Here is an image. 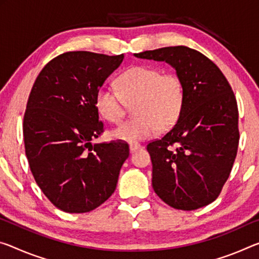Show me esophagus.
Instances as JSON below:
<instances>
[{
  "instance_id": "1",
  "label": "esophagus",
  "mask_w": 259,
  "mask_h": 259,
  "mask_svg": "<svg viewBox=\"0 0 259 259\" xmlns=\"http://www.w3.org/2000/svg\"><path fill=\"white\" fill-rule=\"evenodd\" d=\"M129 149H130L131 153H134V152H137L138 150H141L142 146L139 145V144H130L129 145Z\"/></svg>"
}]
</instances>
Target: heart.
Here are the masks:
<instances>
[{"instance_id":"1","label":"heart","mask_w":259,"mask_h":259,"mask_svg":"<svg viewBox=\"0 0 259 259\" xmlns=\"http://www.w3.org/2000/svg\"><path fill=\"white\" fill-rule=\"evenodd\" d=\"M117 90L107 85L96 93V107L105 120L118 123L126 106L134 105L136 117L110 131L114 139L128 143L142 142L160 129L170 128L181 113L184 89L175 73H162L152 65H135L116 79Z\"/></svg>"}]
</instances>
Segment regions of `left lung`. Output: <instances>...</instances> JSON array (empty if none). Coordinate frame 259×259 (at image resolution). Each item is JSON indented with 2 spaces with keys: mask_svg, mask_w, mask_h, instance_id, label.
<instances>
[{
  "mask_svg": "<svg viewBox=\"0 0 259 259\" xmlns=\"http://www.w3.org/2000/svg\"><path fill=\"white\" fill-rule=\"evenodd\" d=\"M134 55L171 65L184 89L174 126L147 145L153 190L176 210L206 206L227 181L239 146V110L231 85L211 60L186 46Z\"/></svg>",
  "mask_w": 259,
  "mask_h": 259,
  "instance_id": "obj_1",
  "label": "left lung"
}]
</instances>
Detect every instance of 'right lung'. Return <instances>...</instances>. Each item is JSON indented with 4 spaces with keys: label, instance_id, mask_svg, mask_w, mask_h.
<instances>
[{
    "label": "right lung",
    "instance_id": "1",
    "mask_svg": "<svg viewBox=\"0 0 259 259\" xmlns=\"http://www.w3.org/2000/svg\"><path fill=\"white\" fill-rule=\"evenodd\" d=\"M124 55L68 52L45 65L24 115L25 153L45 196L68 213L90 212L116 188L129 157L122 142L96 143L104 130L96 93Z\"/></svg>",
    "mask_w": 259,
    "mask_h": 259
}]
</instances>
